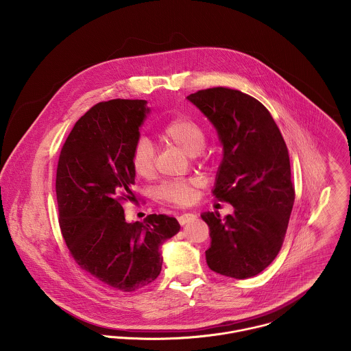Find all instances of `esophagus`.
Instances as JSON below:
<instances>
[{"label":"esophagus","instance_id":"obj_1","mask_svg":"<svg viewBox=\"0 0 351 351\" xmlns=\"http://www.w3.org/2000/svg\"><path fill=\"white\" fill-rule=\"evenodd\" d=\"M196 217H197V216H196L195 213H184V215H180V216H178V221H180L181 226H185V224L193 221Z\"/></svg>","mask_w":351,"mask_h":351}]
</instances>
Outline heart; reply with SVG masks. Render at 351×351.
Listing matches in <instances>:
<instances>
[{
  "label": "heart",
  "instance_id": "b5f03b06",
  "mask_svg": "<svg viewBox=\"0 0 351 351\" xmlns=\"http://www.w3.org/2000/svg\"><path fill=\"white\" fill-rule=\"evenodd\" d=\"M158 138L167 145L178 147L189 156L200 154L206 142V134L200 123L186 116H176L166 121L160 127ZM130 160L136 176L142 178L152 177L155 171V152L147 139L139 138L134 143ZM199 188V180L180 178L159 185L156 195L160 200L185 206L196 200Z\"/></svg>",
  "mask_w": 351,
  "mask_h": 351
}]
</instances>
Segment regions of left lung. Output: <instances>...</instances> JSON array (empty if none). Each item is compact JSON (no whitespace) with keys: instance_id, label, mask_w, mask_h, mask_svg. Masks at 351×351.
<instances>
[{"instance_id":"8db88e82","label":"left lung","mask_w":351,"mask_h":351,"mask_svg":"<svg viewBox=\"0 0 351 351\" xmlns=\"http://www.w3.org/2000/svg\"><path fill=\"white\" fill-rule=\"evenodd\" d=\"M188 100L209 119L223 145L212 193L234 206L224 219L217 212L201 215L210 230L206 263L221 276L250 278L281 250L293 208L285 141L270 112L246 93L219 86Z\"/></svg>"}]
</instances>
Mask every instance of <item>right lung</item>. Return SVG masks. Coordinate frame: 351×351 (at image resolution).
Segmentation results:
<instances>
[{"instance_id": "right-lung-1", "label": "right lung", "mask_w": 351, "mask_h": 351, "mask_svg": "<svg viewBox=\"0 0 351 351\" xmlns=\"http://www.w3.org/2000/svg\"><path fill=\"white\" fill-rule=\"evenodd\" d=\"M145 100L104 101L69 134L58 160L59 226L77 265L109 289L134 292L160 273L163 242L180 231L176 217L149 215L128 223L135 200L131 150L150 109Z\"/></svg>"}]
</instances>
